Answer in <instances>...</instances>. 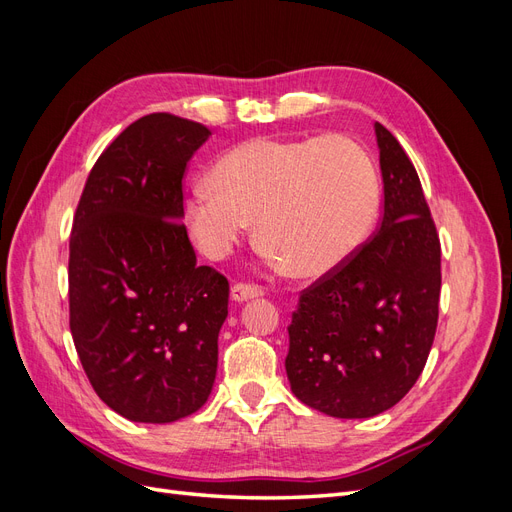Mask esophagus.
I'll return each instance as SVG.
<instances>
[{"mask_svg": "<svg viewBox=\"0 0 512 512\" xmlns=\"http://www.w3.org/2000/svg\"><path fill=\"white\" fill-rule=\"evenodd\" d=\"M230 294H232V299H235L237 303H241V301H247V299H256V297H260V294H262V288H260V286H256V284H243V282H239V284L232 286Z\"/></svg>", "mask_w": 512, "mask_h": 512, "instance_id": "34e87169", "label": "esophagus"}]
</instances>
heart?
Here are the masks:
<instances>
[{
  "label": "heart",
  "mask_w": 512,
  "mask_h": 512,
  "mask_svg": "<svg viewBox=\"0 0 512 512\" xmlns=\"http://www.w3.org/2000/svg\"><path fill=\"white\" fill-rule=\"evenodd\" d=\"M185 203L194 241L209 258L230 254L256 220L260 243L301 277L346 262L376 224L380 179L348 136L254 138L215 164Z\"/></svg>",
  "instance_id": "heart-1"
}]
</instances>
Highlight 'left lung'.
Returning a JSON list of instances; mask_svg holds the SVG:
<instances>
[{
	"label": "left lung",
	"instance_id": "1",
	"mask_svg": "<svg viewBox=\"0 0 512 512\" xmlns=\"http://www.w3.org/2000/svg\"><path fill=\"white\" fill-rule=\"evenodd\" d=\"M384 203L378 230L301 292L286 374L305 406L369 418L404 399L436 337L440 237L397 138L376 123Z\"/></svg>",
	"mask_w": 512,
	"mask_h": 512
}]
</instances>
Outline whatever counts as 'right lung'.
<instances>
[{"label":"right lung","instance_id":"1","mask_svg":"<svg viewBox=\"0 0 512 512\" xmlns=\"http://www.w3.org/2000/svg\"><path fill=\"white\" fill-rule=\"evenodd\" d=\"M203 123L151 113L108 145L76 205L70 331L104 404L134 423L194 414L218 371L228 280L198 267L183 218V175Z\"/></svg>","mask_w":512,"mask_h":512}]
</instances>
